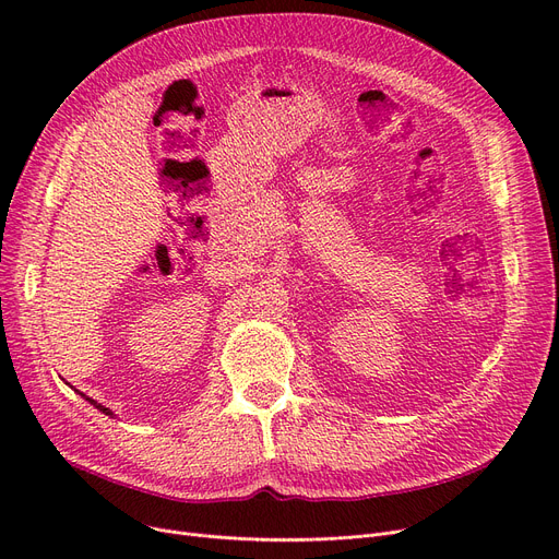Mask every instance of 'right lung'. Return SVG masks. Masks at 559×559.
Here are the masks:
<instances>
[{"label": "right lung", "mask_w": 559, "mask_h": 559, "mask_svg": "<svg viewBox=\"0 0 559 559\" xmlns=\"http://www.w3.org/2000/svg\"><path fill=\"white\" fill-rule=\"evenodd\" d=\"M87 403H91V405H95L97 409H99V413H104V415H108V417H112V409L110 407H106V405H102V403H97L95 399H91V396H85V394H81Z\"/></svg>", "instance_id": "add662e5"}]
</instances>
